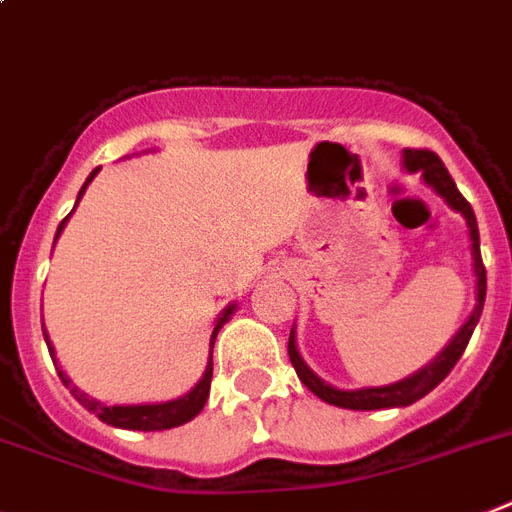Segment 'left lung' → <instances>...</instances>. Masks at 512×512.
<instances>
[{"instance_id": "obj_1", "label": "left lung", "mask_w": 512, "mask_h": 512, "mask_svg": "<svg viewBox=\"0 0 512 512\" xmlns=\"http://www.w3.org/2000/svg\"><path fill=\"white\" fill-rule=\"evenodd\" d=\"M404 165L406 170L412 173H422L425 183H430L432 189L443 196L445 202L451 204L456 212H461L469 222V233H471V256H474V272H476V308L471 313L469 321L461 326L453 342L435 357V362H430L427 368H422L419 373H414L412 378H404V381L393 383V386L383 388H360V391H339V388L323 383L318 375H313V370L303 362V357L298 355V347H295V331H290V344H287V352H290V362L295 373H298L300 381L316 393L318 399H323L326 404L344 406V409H357V412H370V409H391V406H409L417 399H422L425 393H430L432 388L443 381L445 375L451 373L453 365L461 360L464 355L466 344H469L471 334H474L476 323H479V316H482L484 308V295H487V272H484L482 264V253H479V227H476V217L471 204L466 202L464 194L456 189L451 173L443 165L435 152L430 150H406L404 152Z\"/></svg>"}]
</instances>
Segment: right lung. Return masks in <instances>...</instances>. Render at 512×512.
<instances>
[{
	"label": "right lung",
	"instance_id": "add662e5",
	"mask_svg": "<svg viewBox=\"0 0 512 512\" xmlns=\"http://www.w3.org/2000/svg\"><path fill=\"white\" fill-rule=\"evenodd\" d=\"M95 173H98V168L90 173V178L85 181V186L80 189V196L85 194L87 183L93 181ZM80 196H77V202H80ZM64 222H67V217L61 220L59 230H56V238H59L61 227H64ZM230 310L227 308L225 316L217 321V326H214L212 331V347H214V339H217V331L222 329V323L227 321V316H230ZM46 344H48V336H46ZM48 352H51V357H54V349H51V344H48ZM59 378L61 383L69 388V391L74 393V399L80 401L82 406H85L87 412H95V417L100 419V422H106V425H113V427H124V430H142V432H155V430H170V427H178L183 425V422H189V419H194L196 414L202 412L204 404H207V396H209V383H212V352H209V365L207 370H204L202 381L196 383L194 391H189L183 399H176V401H165V404H139V406H103L98 404L95 399H87L85 393L77 391V388L69 386V378L59 370Z\"/></svg>",
	"mask_w": 512,
	"mask_h": 512
}]
</instances>
